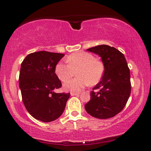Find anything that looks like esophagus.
Masks as SVG:
<instances>
[{"label":"esophagus","instance_id":"1","mask_svg":"<svg viewBox=\"0 0 151 151\" xmlns=\"http://www.w3.org/2000/svg\"><path fill=\"white\" fill-rule=\"evenodd\" d=\"M70 94H71V96H78L79 93H76V92H71Z\"/></svg>","mask_w":151,"mask_h":151}]
</instances>
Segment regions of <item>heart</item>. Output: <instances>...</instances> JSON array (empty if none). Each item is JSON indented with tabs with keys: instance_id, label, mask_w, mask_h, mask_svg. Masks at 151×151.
I'll list each match as a JSON object with an SVG mask.
<instances>
[{
	"instance_id": "b5f03b06",
	"label": "heart",
	"mask_w": 151,
	"mask_h": 151,
	"mask_svg": "<svg viewBox=\"0 0 151 151\" xmlns=\"http://www.w3.org/2000/svg\"><path fill=\"white\" fill-rule=\"evenodd\" d=\"M68 64L60 62L55 66V74L58 79L65 81L77 72L78 77L65 81V91L79 92L87 84L95 85L99 82L103 74V66L101 62L88 52H77L67 58Z\"/></svg>"
}]
</instances>
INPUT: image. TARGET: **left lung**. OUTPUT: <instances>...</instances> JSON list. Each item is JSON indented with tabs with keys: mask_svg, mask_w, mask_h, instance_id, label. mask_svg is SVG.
Wrapping results in <instances>:
<instances>
[{
	"mask_svg": "<svg viewBox=\"0 0 151 151\" xmlns=\"http://www.w3.org/2000/svg\"><path fill=\"white\" fill-rule=\"evenodd\" d=\"M101 58L104 72L102 79L91 92V100L84 105L92 117L108 119L120 112L131 93L130 71L123 53L114 47L100 45L87 49Z\"/></svg>",
	"mask_w": 151,
	"mask_h": 151,
	"instance_id": "8db88e82",
	"label": "left lung"
}]
</instances>
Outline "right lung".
I'll use <instances>...</instances> for the list:
<instances>
[{"mask_svg": "<svg viewBox=\"0 0 151 151\" xmlns=\"http://www.w3.org/2000/svg\"><path fill=\"white\" fill-rule=\"evenodd\" d=\"M64 54L48 51L29 54L21 64L19 86L25 108L32 117L49 122L64 111L70 93H57L62 86L55 66Z\"/></svg>", "mask_w": 151, "mask_h": 151, "instance_id": "1", "label": "right lung"}]
</instances>
